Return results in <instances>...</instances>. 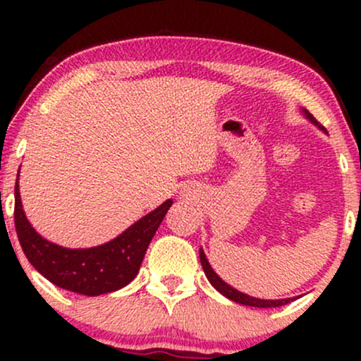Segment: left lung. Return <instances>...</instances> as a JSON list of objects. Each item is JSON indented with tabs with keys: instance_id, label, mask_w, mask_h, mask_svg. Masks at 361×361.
Masks as SVG:
<instances>
[{
	"instance_id": "obj_1",
	"label": "left lung",
	"mask_w": 361,
	"mask_h": 361,
	"mask_svg": "<svg viewBox=\"0 0 361 361\" xmlns=\"http://www.w3.org/2000/svg\"><path fill=\"white\" fill-rule=\"evenodd\" d=\"M302 114H304V117L307 118L310 123H314V126H316L317 128H321V130L326 132V128L322 127L321 123H319L317 120L314 118L307 110L302 109ZM200 263H202V268H204V271H205V276H207V279H209L210 283H212V287L217 290V292H221L224 297H227V299L233 300V302H238V304L250 305V307H261V309H264V307H280V305H285V304H288V302L295 300V297H293V299H279V300L256 299V297H251V295H247V293L239 292V290H235L234 287H231L229 283H226V281H224L221 276H219L217 273L214 271V268L210 267L209 259H207L205 252H204V250H202V247H200Z\"/></svg>"
}]
</instances>
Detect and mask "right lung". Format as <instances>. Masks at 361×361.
Segmentation results:
<instances>
[{"label":"right lung","instance_id":"1","mask_svg":"<svg viewBox=\"0 0 361 361\" xmlns=\"http://www.w3.org/2000/svg\"><path fill=\"white\" fill-rule=\"evenodd\" d=\"M171 205L173 200L168 198L109 243L71 250L47 241L32 227L23 212L16 178L15 227L25 256L40 275L64 290L97 297L120 290L135 279L149 243Z\"/></svg>","mask_w":361,"mask_h":361}]
</instances>
